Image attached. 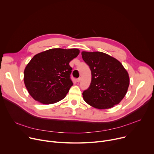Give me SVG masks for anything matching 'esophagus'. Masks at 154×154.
<instances>
[{
    "instance_id": "1",
    "label": "esophagus",
    "mask_w": 154,
    "mask_h": 154,
    "mask_svg": "<svg viewBox=\"0 0 154 154\" xmlns=\"http://www.w3.org/2000/svg\"><path fill=\"white\" fill-rule=\"evenodd\" d=\"M80 80H81L80 77V78H78V79H77V82H80Z\"/></svg>"
}]
</instances>
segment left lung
I'll use <instances>...</instances> for the list:
<instances>
[{
	"label": "left lung",
	"mask_w": 154,
	"mask_h": 154,
	"mask_svg": "<svg viewBox=\"0 0 154 154\" xmlns=\"http://www.w3.org/2000/svg\"><path fill=\"white\" fill-rule=\"evenodd\" d=\"M82 57L91 71L90 85L83 93L84 100L100 109L119 103L130 84L128 74L122 63L101 52L83 51Z\"/></svg>",
	"instance_id": "left-lung-1"
}]
</instances>
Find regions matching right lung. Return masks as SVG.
Masks as SVG:
<instances>
[{
  "mask_svg": "<svg viewBox=\"0 0 154 154\" xmlns=\"http://www.w3.org/2000/svg\"><path fill=\"white\" fill-rule=\"evenodd\" d=\"M80 53L78 49H51L37 54L27 64L24 82L29 94L42 104L63 99L73 83L69 63Z\"/></svg>",
  "mask_w": 154,
  "mask_h": 154,
  "instance_id": "add662e5",
  "label": "right lung"
}]
</instances>
